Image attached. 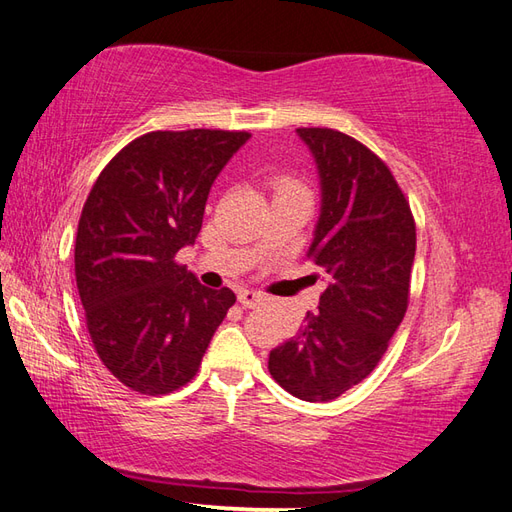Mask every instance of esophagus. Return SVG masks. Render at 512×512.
Returning a JSON list of instances; mask_svg holds the SVG:
<instances>
[{"mask_svg":"<svg viewBox=\"0 0 512 512\" xmlns=\"http://www.w3.org/2000/svg\"><path fill=\"white\" fill-rule=\"evenodd\" d=\"M238 302H241L245 309H256L258 304H263V295L252 289H241L238 291Z\"/></svg>","mask_w":512,"mask_h":512,"instance_id":"obj_1","label":"esophagus"}]
</instances>
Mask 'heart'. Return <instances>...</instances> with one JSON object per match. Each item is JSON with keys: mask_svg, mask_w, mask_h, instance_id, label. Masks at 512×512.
Wrapping results in <instances>:
<instances>
[{"mask_svg": "<svg viewBox=\"0 0 512 512\" xmlns=\"http://www.w3.org/2000/svg\"><path fill=\"white\" fill-rule=\"evenodd\" d=\"M271 186H274L276 195H282V192H298V190H304V186L300 184L298 179L291 177V175H278L274 177V181H271ZM306 192V190H304Z\"/></svg>", "mask_w": 512, "mask_h": 512, "instance_id": "b5f03b06", "label": "heart"}]
</instances>
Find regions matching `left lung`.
I'll use <instances>...</instances> for the list:
<instances>
[{
	"label": "left lung",
	"mask_w": 512,
	"mask_h": 512,
	"mask_svg": "<svg viewBox=\"0 0 512 512\" xmlns=\"http://www.w3.org/2000/svg\"><path fill=\"white\" fill-rule=\"evenodd\" d=\"M322 184L309 256L328 276L315 313L269 352V372L289 394L320 403L377 368L410 302L416 223L392 170L350 135L298 129Z\"/></svg>",
	"instance_id": "obj_1"
}]
</instances>
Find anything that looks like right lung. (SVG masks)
I'll use <instances>...</instances> for the list:
<instances>
[{"instance_id": "1", "label": "right lung", "mask_w": 512, "mask_h": 512, "mask_svg": "<svg viewBox=\"0 0 512 512\" xmlns=\"http://www.w3.org/2000/svg\"><path fill=\"white\" fill-rule=\"evenodd\" d=\"M247 131H151L102 168L81 212L76 287L87 331L127 388L160 396L195 377L234 291L208 289L175 254L192 245L214 179Z\"/></svg>"}]
</instances>
